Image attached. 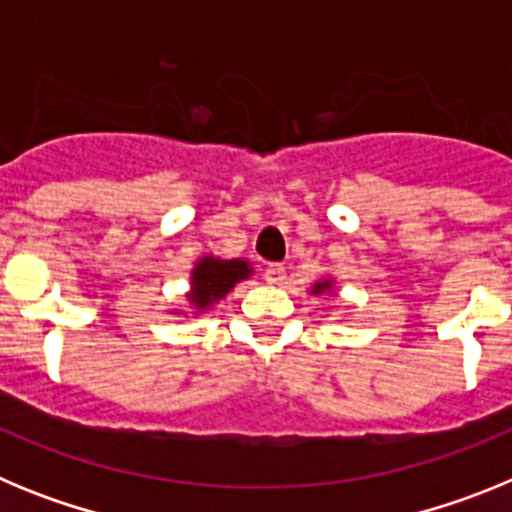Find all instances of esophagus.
Listing matches in <instances>:
<instances>
[{
    "instance_id": "1",
    "label": "esophagus",
    "mask_w": 512,
    "mask_h": 512,
    "mask_svg": "<svg viewBox=\"0 0 512 512\" xmlns=\"http://www.w3.org/2000/svg\"><path fill=\"white\" fill-rule=\"evenodd\" d=\"M264 279L266 284H274V287H282L287 282V269L282 264H269L264 269Z\"/></svg>"
}]
</instances>
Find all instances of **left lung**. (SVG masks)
<instances>
[{
	"label": "left lung",
	"instance_id": "left-lung-1",
	"mask_svg": "<svg viewBox=\"0 0 512 512\" xmlns=\"http://www.w3.org/2000/svg\"><path fill=\"white\" fill-rule=\"evenodd\" d=\"M312 297H333L336 295V277H320L310 287Z\"/></svg>",
	"mask_w": 512,
	"mask_h": 512
}]
</instances>
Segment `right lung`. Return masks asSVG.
I'll use <instances>...</instances> for the list:
<instances>
[{"label": "right lung", "instance_id": "1", "mask_svg": "<svg viewBox=\"0 0 512 512\" xmlns=\"http://www.w3.org/2000/svg\"><path fill=\"white\" fill-rule=\"evenodd\" d=\"M253 277V266L246 259H223L215 253H207L194 261L189 271V289L184 295V305L174 307L171 315H184V318H200L217 305L220 300L233 292V287L243 279Z\"/></svg>", "mask_w": 512, "mask_h": 512}]
</instances>
